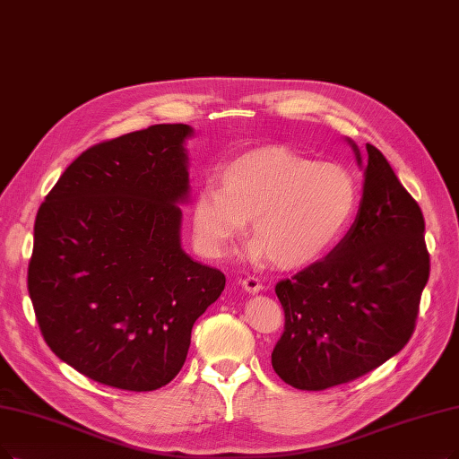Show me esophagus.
I'll return each mask as SVG.
<instances>
[{
	"mask_svg": "<svg viewBox=\"0 0 459 459\" xmlns=\"http://www.w3.org/2000/svg\"><path fill=\"white\" fill-rule=\"evenodd\" d=\"M241 286H243L248 293H255V291H260V290L264 288L258 277H245V279L241 281Z\"/></svg>",
	"mask_w": 459,
	"mask_h": 459,
	"instance_id": "34e87169",
	"label": "esophagus"
}]
</instances>
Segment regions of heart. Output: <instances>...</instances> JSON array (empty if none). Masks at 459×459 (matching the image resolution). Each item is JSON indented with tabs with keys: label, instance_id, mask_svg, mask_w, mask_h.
<instances>
[{
	"label": "heart",
	"instance_id": "1",
	"mask_svg": "<svg viewBox=\"0 0 459 459\" xmlns=\"http://www.w3.org/2000/svg\"><path fill=\"white\" fill-rule=\"evenodd\" d=\"M192 201L197 247L222 255L252 224L250 255L282 269L320 260L351 226L359 205L356 177L339 163H316L284 146H262L228 161Z\"/></svg>",
	"mask_w": 459,
	"mask_h": 459
}]
</instances>
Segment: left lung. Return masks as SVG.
I'll return each instance as SVG.
<instances>
[{"mask_svg": "<svg viewBox=\"0 0 459 459\" xmlns=\"http://www.w3.org/2000/svg\"><path fill=\"white\" fill-rule=\"evenodd\" d=\"M352 144L358 166L361 154ZM352 228L324 260L274 286L284 332L273 369L298 390L356 380L395 356L414 332L429 279L424 214L373 144Z\"/></svg>", "mask_w": 459, "mask_h": 459, "instance_id": "8db88e82", "label": "left lung"}]
</instances>
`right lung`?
I'll list each match as a JSON object with an SVG mask.
<instances>
[{
  "label": "right lung",
  "mask_w": 459,
  "mask_h": 459,
  "mask_svg": "<svg viewBox=\"0 0 459 459\" xmlns=\"http://www.w3.org/2000/svg\"><path fill=\"white\" fill-rule=\"evenodd\" d=\"M192 134L156 124L90 146L35 218L28 291L43 339L105 386H166L226 286L222 271L180 248Z\"/></svg>",
  "instance_id": "obj_1"
}]
</instances>
